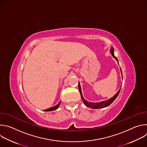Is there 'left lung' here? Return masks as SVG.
<instances>
[{
  "label": "left lung",
  "instance_id": "8db88e82",
  "mask_svg": "<svg viewBox=\"0 0 147 147\" xmlns=\"http://www.w3.org/2000/svg\"><path fill=\"white\" fill-rule=\"evenodd\" d=\"M110 52H111V55H112V56L117 60L118 64H119L118 60H117V57L114 55V49H113V47H111V48L110 49ZM120 71H121V76H122V78H123L122 72H121V69H120ZM120 89H121V87L120 88V89L118 91V92L112 98H110V99H109L108 100L101 101V102H88V101L86 100L84 98V97L82 96V91H81L80 84L78 82V90H79V92L80 93V95H81V99H82L84 103L86 105V107H87L88 108H91L92 109H99V108H106V107H108L109 105H111L115 100V99L117 98V96H118V95H119V94L120 92Z\"/></svg>",
  "mask_w": 147,
  "mask_h": 147
}]
</instances>
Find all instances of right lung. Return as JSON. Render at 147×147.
Listing matches in <instances>:
<instances>
[{
    "instance_id": "1",
    "label": "right lung",
    "mask_w": 147,
    "mask_h": 147,
    "mask_svg": "<svg viewBox=\"0 0 147 147\" xmlns=\"http://www.w3.org/2000/svg\"><path fill=\"white\" fill-rule=\"evenodd\" d=\"M60 101L59 102V103L57 104V105H56V106H55V107H51V108H49V109H46V110H45L44 111H46V112H49V111H55V110H56V109H57L59 107V105H60Z\"/></svg>"
}]
</instances>
